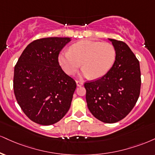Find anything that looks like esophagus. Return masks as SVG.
Masks as SVG:
<instances>
[{"mask_svg": "<svg viewBox=\"0 0 155 155\" xmlns=\"http://www.w3.org/2000/svg\"><path fill=\"white\" fill-rule=\"evenodd\" d=\"M76 86H77V87H81V86H83V84H84V82L83 81H76Z\"/></svg>", "mask_w": 155, "mask_h": 155, "instance_id": "esophagus-1", "label": "esophagus"}]
</instances>
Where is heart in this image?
Masks as SVG:
<instances>
[{
    "label": "heart",
    "instance_id": "heart-1",
    "mask_svg": "<svg viewBox=\"0 0 155 155\" xmlns=\"http://www.w3.org/2000/svg\"><path fill=\"white\" fill-rule=\"evenodd\" d=\"M115 49L109 42L82 40L59 54L58 61L66 74L73 75L82 65L81 75L98 79L110 69L115 60Z\"/></svg>",
    "mask_w": 155,
    "mask_h": 155
}]
</instances>
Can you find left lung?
I'll return each instance as SVG.
<instances>
[{
    "instance_id": "1",
    "label": "left lung",
    "mask_w": 155,
    "mask_h": 155,
    "mask_svg": "<svg viewBox=\"0 0 155 155\" xmlns=\"http://www.w3.org/2000/svg\"><path fill=\"white\" fill-rule=\"evenodd\" d=\"M115 49V61L105 76L84 84L89 111L107 124L122 120L133 109L140 94L139 62L125 42L108 39Z\"/></svg>"
}]
</instances>
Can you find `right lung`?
I'll return each instance as SVG.
<instances>
[{
	"instance_id": "1",
	"label": "right lung",
	"mask_w": 155,
	"mask_h": 155,
	"mask_svg": "<svg viewBox=\"0 0 155 155\" xmlns=\"http://www.w3.org/2000/svg\"><path fill=\"white\" fill-rule=\"evenodd\" d=\"M71 40L48 37L33 41L14 67L15 97L25 115L36 124H55L71 107L76 84L58 63L60 51Z\"/></svg>"
}]
</instances>
